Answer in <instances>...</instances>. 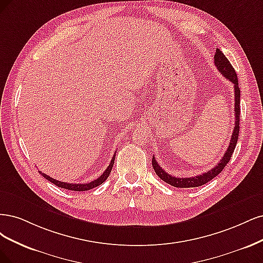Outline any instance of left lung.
<instances>
[{
  "instance_id": "8db88e82",
  "label": "left lung",
  "mask_w": 263,
  "mask_h": 263,
  "mask_svg": "<svg viewBox=\"0 0 263 263\" xmlns=\"http://www.w3.org/2000/svg\"><path fill=\"white\" fill-rule=\"evenodd\" d=\"M214 64L217 67V70L222 73L223 76L227 80H230L234 84V90H235V126L234 131L231 137L230 145H228L226 153L222 157L221 162H219L214 168H212L208 173L201 174L190 178H178L174 177L172 175L167 174L164 169L160 167L157 163V160L153 157L152 159V165H153L154 171L156 175L164 180L165 182L174 185L176 188H196L200 187V185L205 184L210 180L215 178L219 173H221L224 167L230 162V159L234 153V149L236 147L237 140H238L239 135V119H240V89L238 86V79H237V74L235 72V69L232 66V64L228 61V59L224 55V53L219 49L215 50L214 55Z\"/></svg>"
}]
</instances>
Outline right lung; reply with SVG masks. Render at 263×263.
I'll return each mask as SVG.
<instances>
[{
  "label": "right lung",
  "instance_id": "add662e5",
  "mask_svg": "<svg viewBox=\"0 0 263 263\" xmlns=\"http://www.w3.org/2000/svg\"><path fill=\"white\" fill-rule=\"evenodd\" d=\"M115 158H116V155L114 154V157H112V159H111V162H110L109 166L107 167L106 171L103 173V175H101V176L98 178V179L92 180V181H90V182H88V183H86V182H85V183H69V182H62V181H59V180L53 179V178L49 177V176L46 175V174H42L41 172H39V173L42 175V177L46 178L47 180H49L50 182L54 183L55 185H58V187H60V188H64V189L72 190V191H87V190H90V189H92V188L98 187L99 184H101V183H103V182L107 179V178H108L109 175H110V173H111V169H112L114 163H115Z\"/></svg>",
  "mask_w": 263,
  "mask_h": 263
}]
</instances>
